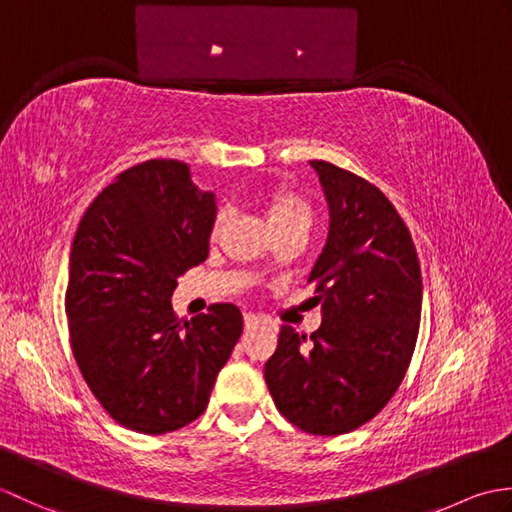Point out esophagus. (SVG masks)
Listing matches in <instances>:
<instances>
[{
  "instance_id": "1",
  "label": "esophagus",
  "mask_w": 512,
  "mask_h": 512,
  "mask_svg": "<svg viewBox=\"0 0 512 512\" xmlns=\"http://www.w3.org/2000/svg\"><path fill=\"white\" fill-rule=\"evenodd\" d=\"M259 323H262V321H259V317H255V314H250V312H248V314H244V328H246V332L255 330Z\"/></svg>"
}]
</instances>
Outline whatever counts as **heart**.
Listing matches in <instances>:
<instances>
[{"mask_svg": "<svg viewBox=\"0 0 512 512\" xmlns=\"http://www.w3.org/2000/svg\"><path fill=\"white\" fill-rule=\"evenodd\" d=\"M264 209H266L270 226L275 228V233L290 231V228H303V231H308L312 224L310 204L303 198H299L297 193H292L284 187L266 193ZM224 224H226V213H217L211 226V235L213 237L220 235Z\"/></svg>", "mask_w": 512, "mask_h": 512, "instance_id": "b5f03b06", "label": "heart"}]
</instances>
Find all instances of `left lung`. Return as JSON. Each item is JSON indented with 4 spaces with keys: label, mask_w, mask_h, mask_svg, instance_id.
I'll use <instances>...</instances> for the list:
<instances>
[{
    "label": "left lung",
    "mask_w": 512,
    "mask_h": 512,
    "mask_svg": "<svg viewBox=\"0 0 512 512\" xmlns=\"http://www.w3.org/2000/svg\"><path fill=\"white\" fill-rule=\"evenodd\" d=\"M330 206V233L308 277L317 332H279L264 378L277 409L312 436H341L396 394L416 347L422 279L409 228L372 182L312 160Z\"/></svg>",
    "instance_id": "left-lung-1"
}]
</instances>
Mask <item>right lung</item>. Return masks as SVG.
I'll return each instance as SVG.
<instances>
[{"label":"right lung","instance_id":"obj_1","mask_svg":"<svg viewBox=\"0 0 512 512\" xmlns=\"http://www.w3.org/2000/svg\"><path fill=\"white\" fill-rule=\"evenodd\" d=\"M215 195L187 162L145 160L96 195L70 250L65 314L72 354L101 407L123 427L162 436L209 405L242 336V312L213 303L178 321V277L209 255Z\"/></svg>","mask_w":512,"mask_h":512}]
</instances>
